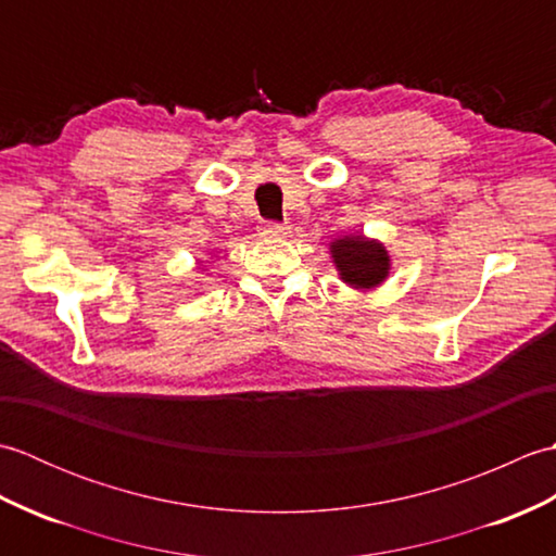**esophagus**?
<instances>
[{"label":"esophagus","instance_id":"1","mask_svg":"<svg viewBox=\"0 0 556 556\" xmlns=\"http://www.w3.org/2000/svg\"><path fill=\"white\" fill-rule=\"evenodd\" d=\"M260 233H263V236H267V239H269V236H281V233H287V227H285V224H281V222H263V224H260Z\"/></svg>","mask_w":556,"mask_h":556}]
</instances>
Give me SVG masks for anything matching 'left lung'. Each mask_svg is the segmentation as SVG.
Returning <instances> with one entry per match:
<instances>
[{"instance_id": "left-lung-1", "label": "left lung", "mask_w": 556, "mask_h": 556, "mask_svg": "<svg viewBox=\"0 0 556 556\" xmlns=\"http://www.w3.org/2000/svg\"><path fill=\"white\" fill-rule=\"evenodd\" d=\"M332 257L341 279L356 289H372L387 277L389 255L384 245L365 241L363 236H346L332 243Z\"/></svg>"}]
</instances>
